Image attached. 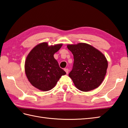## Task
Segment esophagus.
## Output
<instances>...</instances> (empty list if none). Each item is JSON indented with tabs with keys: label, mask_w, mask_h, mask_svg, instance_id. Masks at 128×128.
<instances>
[{
	"label": "esophagus",
	"mask_w": 128,
	"mask_h": 128,
	"mask_svg": "<svg viewBox=\"0 0 128 128\" xmlns=\"http://www.w3.org/2000/svg\"><path fill=\"white\" fill-rule=\"evenodd\" d=\"M64 70L65 71V72H66V74H68V71H69L68 69V68H64Z\"/></svg>",
	"instance_id": "obj_1"
}]
</instances>
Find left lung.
<instances>
[{"label": "left lung", "mask_w": 128, "mask_h": 128, "mask_svg": "<svg viewBox=\"0 0 128 128\" xmlns=\"http://www.w3.org/2000/svg\"><path fill=\"white\" fill-rule=\"evenodd\" d=\"M74 62L69 77L77 88L83 92L96 89L102 83L108 68V61L100 51L85 43L68 45Z\"/></svg>", "instance_id": "obj_1"}]
</instances>
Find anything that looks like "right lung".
<instances>
[{
	"mask_svg": "<svg viewBox=\"0 0 128 128\" xmlns=\"http://www.w3.org/2000/svg\"><path fill=\"white\" fill-rule=\"evenodd\" d=\"M62 44L48 46L47 42L36 45L26 58L25 71L28 81L34 87L42 91H48L56 86L66 72L60 67L54 57Z\"/></svg>",
	"mask_w": 128,
	"mask_h": 128,
	"instance_id": "add662e5",
	"label": "right lung"
}]
</instances>
